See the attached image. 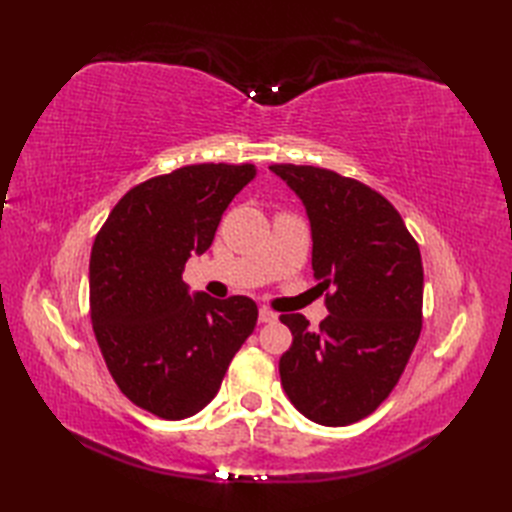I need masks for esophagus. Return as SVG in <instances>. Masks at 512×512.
I'll return each instance as SVG.
<instances>
[{"instance_id":"obj_1","label":"esophagus","mask_w":512,"mask_h":512,"mask_svg":"<svg viewBox=\"0 0 512 512\" xmlns=\"http://www.w3.org/2000/svg\"><path fill=\"white\" fill-rule=\"evenodd\" d=\"M275 320H277V314H275V312H271V309H267V307H260L258 322L269 324V322H275Z\"/></svg>"}]
</instances>
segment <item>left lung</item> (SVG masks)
Segmentation results:
<instances>
[{
	"instance_id": "1",
	"label": "left lung",
	"mask_w": 512,
	"mask_h": 512,
	"mask_svg": "<svg viewBox=\"0 0 512 512\" xmlns=\"http://www.w3.org/2000/svg\"><path fill=\"white\" fill-rule=\"evenodd\" d=\"M303 200L312 226V269L329 316L309 331L282 314L292 346L282 386L309 421L344 427L391 395L423 329V262L397 209L369 185L335 170L271 164Z\"/></svg>"
}]
</instances>
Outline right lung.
Here are the masks:
<instances>
[{
    "label": "right lung",
    "mask_w": 512,
    "mask_h": 512,
    "mask_svg": "<svg viewBox=\"0 0 512 512\" xmlns=\"http://www.w3.org/2000/svg\"><path fill=\"white\" fill-rule=\"evenodd\" d=\"M254 175V164L220 162L151 177L121 196L91 247L89 316L104 363L134 406L166 421L209 404L256 327L250 297H190L181 280Z\"/></svg>",
    "instance_id": "right-lung-1"
}]
</instances>
